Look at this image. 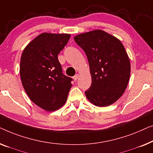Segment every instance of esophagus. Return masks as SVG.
Returning a JSON list of instances; mask_svg holds the SVG:
<instances>
[{"label":"esophagus","mask_w":153,"mask_h":153,"mask_svg":"<svg viewBox=\"0 0 153 153\" xmlns=\"http://www.w3.org/2000/svg\"><path fill=\"white\" fill-rule=\"evenodd\" d=\"M78 77H79V75H78V74H76V76H74V79L75 81H76V80H77V78H78Z\"/></svg>","instance_id":"1"}]
</instances>
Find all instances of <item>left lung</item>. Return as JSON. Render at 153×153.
Wrapping results in <instances>:
<instances>
[{"label": "left lung", "instance_id": "1", "mask_svg": "<svg viewBox=\"0 0 153 153\" xmlns=\"http://www.w3.org/2000/svg\"><path fill=\"white\" fill-rule=\"evenodd\" d=\"M75 42L87 55L91 85L86 97L98 107L114 103L126 91L130 76V62L119 39L95 30L74 36Z\"/></svg>", "mask_w": 153, "mask_h": 153}]
</instances>
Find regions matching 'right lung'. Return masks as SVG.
<instances>
[{
    "instance_id": "add662e5",
    "label": "right lung",
    "mask_w": 153,
    "mask_h": 153,
    "mask_svg": "<svg viewBox=\"0 0 153 153\" xmlns=\"http://www.w3.org/2000/svg\"><path fill=\"white\" fill-rule=\"evenodd\" d=\"M70 37V34L42 33L25 46L21 55L23 87L34 104L47 111L63 106L72 87V79L62 74L57 58Z\"/></svg>"
}]
</instances>
